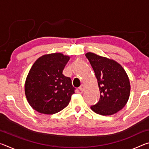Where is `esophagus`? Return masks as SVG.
<instances>
[{"label": "esophagus", "instance_id": "34e87169", "mask_svg": "<svg viewBox=\"0 0 149 149\" xmlns=\"http://www.w3.org/2000/svg\"><path fill=\"white\" fill-rule=\"evenodd\" d=\"M79 90L81 91H84L85 90V86L84 85H81V86L79 87Z\"/></svg>", "mask_w": 149, "mask_h": 149}]
</instances>
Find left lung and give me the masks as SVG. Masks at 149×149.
<instances>
[{
	"label": "left lung",
	"instance_id": "8db88e82",
	"mask_svg": "<svg viewBox=\"0 0 149 149\" xmlns=\"http://www.w3.org/2000/svg\"><path fill=\"white\" fill-rule=\"evenodd\" d=\"M85 56L94 70L100 91V100L91 110L98 114L110 116L122 110L130 95V82L125 70L112 59L87 52Z\"/></svg>",
	"mask_w": 149,
	"mask_h": 149
}]
</instances>
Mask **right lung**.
<instances>
[{
  "instance_id": "add662e5",
  "label": "right lung",
  "mask_w": 149,
  "mask_h": 149,
  "mask_svg": "<svg viewBox=\"0 0 149 149\" xmlns=\"http://www.w3.org/2000/svg\"><path fill=\"white\" fill-rule=\"evenodd\" d=\"M70 56L60 52L45 54L33 64L25 82L29 105L41 114H53L68 105L74 93L72 80L62 72Z\"/></svg>"
}]
</instances>
